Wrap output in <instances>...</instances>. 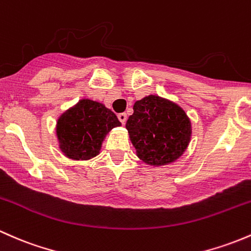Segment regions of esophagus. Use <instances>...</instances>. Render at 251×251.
<instances>
[{"label":"esophagus","instance_id":"1","mask_svg":"<svg viewBox=\"0 0 251 251\" xmlns=\"http://www.w3.org/2000/svg\"><path fill=\"white\" fill-rule=\"evenodd\" d=\"M118 120H120V122L122 123V125H125V123L126 122V114H118Z\"/></svg>","mask_w":251,"mask_h":251}]
</instances>
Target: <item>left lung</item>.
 Here are the masks:
<instances>
[{"mask_svg": "<svg viewBox=\"0 0 251 251\" xmlns=\"http://www.w3.org/2000/svg\"><path fill=\"white\" fill-rule=\"evenodd\" d=\"M133 110L126 128L140 160L160 168L182 157L193 129L189 116L178 104L150 94L136 100Z\"/></svg>", "mask_w": 251, "mask_h": 251, "instance_id": "8db88e82", "label": "left lung"}]
</instances>
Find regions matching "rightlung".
<instances>
[{"label":"right lung","mask_w":251,"mask_h":251,"mask_svg":"<svg viewBox=\"0 0 251 251\" xmlns=\"http://www.w3.org/2000/svg\"><path fill=\"white\" fill-rule=\"evenodd\" d=\"M121 126L117 116L103 103L82 98L57 118L58 148L72 160H90L100 153L107 134Z\"/></svg>","instance_id":"add662e5"}]
</instances>
